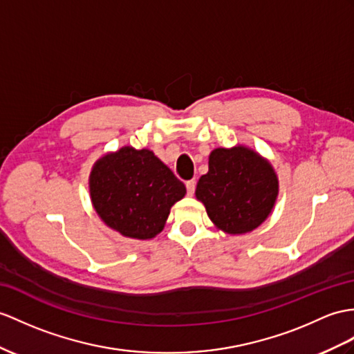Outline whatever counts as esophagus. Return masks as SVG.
I'll return each mask as SVG.
<instances>
[{
    "label": "esophagus",
    "mask_w": 354,
    "mask_h": 354,
    "mask_svg": "<svg viewBox=\"0 0 354 354\" xmlns=\"http://www.w3.org/2000/svg\"><path fill=\"white\" fill-rule=\"evenodd\" d=\"M195 180H189V182H186V191H187V195L192 196L194 192H195Z\"/></svg>",
    "instance_id": "obj_1"
}]
</instances>
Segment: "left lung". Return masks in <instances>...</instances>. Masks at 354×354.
<instances>
[{
  "instance_id": "8db88e82",
  "label": "left lung",
  "mask_w": 354,
  "mask_h": 354,
  "mask_svg": "<svg viewBox=\"0 0 354 354\" xmlns=\"http://www.w3.org/2000/svg\"><path fill=\"white\" fill-rule=\"evenodd\" d=\"M278 192V176L270 162L245 145H236L210 153L209 172L198 180L195 195L216 228L236 236L261 225Z\"/></svg>"
}]
</instances>
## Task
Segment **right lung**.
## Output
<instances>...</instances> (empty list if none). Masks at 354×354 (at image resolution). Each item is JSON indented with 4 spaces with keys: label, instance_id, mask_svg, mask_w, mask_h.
Masks as SVG:
<instances>
[{
    "label": "right lung",
    "instance_id": "right-lung-1",
    "mask_svg": "<svg viewBox=\"0 0 354 354\" xmlns=\"http://www.w3.org/2000/svg\"><path fill=\"white\" fill-rule=\"evenodd\" d=\"M185 185L154 153L123 147L102 156L91 169L90 196L100 219L124 237L153 239L165 227Z\"/></svg>",
    "mask_w": 354,
    "mask_h": 354
}]
</instances>
